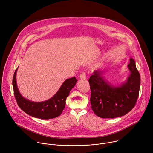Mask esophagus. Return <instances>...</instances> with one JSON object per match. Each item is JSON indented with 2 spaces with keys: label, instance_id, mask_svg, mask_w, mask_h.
<instances>
[{
  "label": "esophagus",
  "instance_id": "1",
  "mask_svg": "<svg viewBox=\"0 0 153 153\" xmlns=\"http://www.w3.org/2000/svg\"><path fill=\"white\" fill-rule=\"evenodd\" d=\"M79 77H80V79H83V80L86 79V73H85V71H83V72L80 74Z\"/></svg>",
  "mask_w": 153,
  "mask_h": 153
}]
</instances>
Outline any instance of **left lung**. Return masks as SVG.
<instances>
[{"instance_id": "obj_1", "label": "left lung", "mask_w": 153, "mask_h": 153, "mask_svg": "<svg viewBox=\"0 0 153 153\" xmlns=\"http://www.w3.org/2000/svg\"><path fill=\"white\" fill-rule=\"evenodd\" d=\"M128 68L131 71L126 82L121 86L108 84L99 71L88 81L91 90L90 102L94 114L101 118H115L126 114L136 105L140 85V76L135 61L131 58Z\"/></svg>"}]
</instances>
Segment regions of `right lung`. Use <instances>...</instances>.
Returning <instances> with one entry per match:
<instances>
[{
  "label": "right lung",
  "instance_id": "1",
  "mask_svg": "<svg viewBox=\"0 0 153 153\" xmlns=\"http://www.w3.org/2000/svg\"><path fill=\"white\" fill-rule=\"evenodd\" d=\"M16 70L13 79V86L15 99L18 106L28 115L41 119H53L60 116L65 107V101L70 91L75 86L77 80L75 77L65 80L59 91L51 99L42 102H31L20 94L16 83Z\"/></svg>",
  "mask_w": 153,
  "mask_h": 153
}]
</instances>
